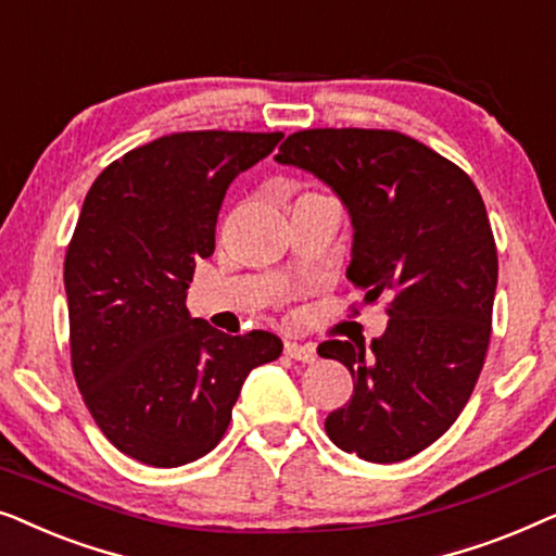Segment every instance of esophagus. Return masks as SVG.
I'll return each mask as SVG.
<instances>
[{"label": "esophagus", "mask_w": 556, "mask_h": 556, "mask_svg": "<svg viewBox=\"0 0 556 556\" xmlns=\"http://www.w3.org/2000/svg\"><path fill=\"white\" fill-rule=\"evenodd\" d=\"M286 356H291L295 362H316V349L311 344H295V341H286Z\"/></svg>", "instance_id": "obj_1"}]
</instances>
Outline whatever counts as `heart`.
I'll list each match as a JSON object with an SVG mask.
<instances>
[{
    "label": "heart",
    "instance_id": "heart-1",
    "mask_svg": "<svg viewBox=\"0 0 556 556\" xmlns=\"http://www.w3.org/2000/svg\"><path fill=\"white\" fill-rule=\"evenodd\" d=\"M301 197H306V194H301Z\"/></svg>",
    "mask_w": 556,
    "mask_h": 556
}]
</instances>
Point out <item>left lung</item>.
I'll list each match as a JSON object with an SVG mask.
<instances>
[{
	"mask_svg": "<svg viewBox=\"0 0 556 556\" xmlns=\"http://www.w3.org/2000/svg\"><path fill=\"white\" fill-rule=\"evenodd\" d=\"M276 162L341 197L354 225L346 276L367 303L390 299L369 349L318 344L354 379L326 435L369 463L413 458L458 420L489 352L498 255L483 197L460 166L384 128L295 131Z\"/></svg>",
	"mask_w": 556,
	"mask_h": 556,
	"instance_id": "1",
	"label": "left lung"
}]
</instances>
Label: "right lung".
Wrapping results in <instances>:
<instances>
[{
  "instance_id": "add662e5",
  "label": "right lung",
  "mask_w": 556,
  "mask_h": 556,
  "mask_svg": "<svg viewBox=\"0 0 556 556\" xmlns=\"http://www.w3.org/2000/svg\"><path fill=\"white\" fill-rule=\"evenodd\" d=\"M280 139L169 134L111 162L86 194L65 253L71 364L96 425L128 458L177 468L207 455L245 377L283 352L276 333L230 337L187 311L227 187Z\"/></svg>"
}]
</instances>
